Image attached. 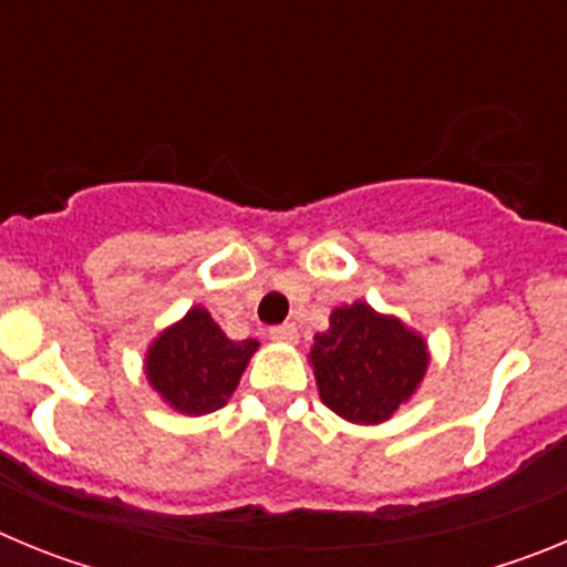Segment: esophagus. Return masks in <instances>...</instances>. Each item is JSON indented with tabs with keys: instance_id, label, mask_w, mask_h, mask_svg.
<instances>
[{
	"instance_id": "34e87169",
	"label": "esophagus",
	"mask_w": 567,
	"mask_h": 567,
	"mask_svg": "<svg viewBox=\"0 0 567 567\" xmlns=\"http://www.w3.org/2000/svg\"><path fill=\"white\" fill-rule=\"evenodd\" d=\"M269 338L280 340V343H298V327L295 323H280V327L269 329Z\"/></svg>"
}]
</instances>
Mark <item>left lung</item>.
Here are the masks:
<instances>
[{"instance_id": "obj_1", "label": "left lung", "mask_w": 567, "mask_h": 567, "mask_svg": "<svg viewBox=\"0 0 567 567\" xmlns=\"http://www.w3.org/2000/svg\"><path fill=\"white\" fill-rule=\"evenodd\" d=\"M320 400L349 423L374 425L392 417L417 392L429 349L392 315L354 300L329 315L327 332L309 352Z\"/></svg>"}]
</instances>
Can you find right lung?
<instances>
[{
  "label": "right lung",
  "instance_id": "right-lung-1",
  "mask_svg": "<svg viewBox=\"0 0 567 567\" xmlns=\"http://www.w3.org/2000/svg\"><path fill=\"white\" fill-rule=\"evenodd\" d=\"M258 340H229L213 315L193 307L150 343L144 374L167 405L182 414H209L235 392Z\"/></svg>",
  "mask_w": 567,
  "mask_h": 567
}]
</instances>
